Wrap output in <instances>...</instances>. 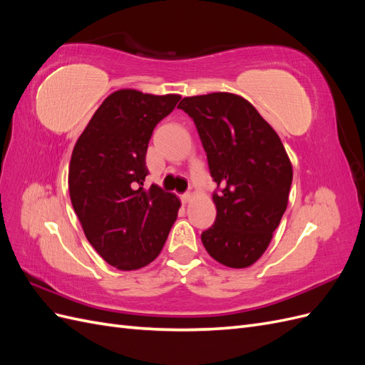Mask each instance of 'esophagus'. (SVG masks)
Wrapping results in <instances>:
<instances>
[{"label":"esophagus","instance_id":"esophagus-1","mask_svg":"<svg viewBox=\"0 0 365 365\" xmlns=\"http://www.w3.org/2000/svg\"><path fill=\"white\" fill-rule=\"evenodd\" d=\"M192 201V193H184V195H181V202L182 204H187V202H190Z\"/></svg>","mask_w":365,"mask_h":365}]
</instances>
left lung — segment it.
I'll return each instance as SVG.
<instances>
[{
  "mask_svg": "<svg viewBox=\"0 0 365 365\" xmlns=\"http://www.w3.org/2000/svg\"><path fill=\"white\" fill-rule=\"evenodd\" d=\"M207 153L210 175L220 187L213 195L215 225L201 240L216 262L248 268L267 251L288 207L292 164L271 125L247 98L231 93L184 97Z\"/></svg>",
  "mask_w": 365,
  "mask_h": 365,
  "instance_id": "left-lung-1",
  "label": "left lung"
}]
</instances>
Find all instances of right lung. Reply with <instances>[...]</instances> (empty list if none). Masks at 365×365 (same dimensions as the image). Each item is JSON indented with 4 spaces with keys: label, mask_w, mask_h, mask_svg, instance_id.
<instances>
[{
    "label": "right lung",
    "mask_w": 365,
    "mask_h": 365,
    "mask_svg": "<svg viewBox=\"0 0 365 365\" xmlns=\"http://www.w3.org/2000/svg\"><path fill=\"white\" fill-rule=\"evenodd\" d=\"M180 98L129 88L114 91L74 145L68 169L73 208L88 242L117 269H140L155 260L178 216L181 202L173 193L141 185L153 128Z\"/></svg>",
    "instance_id": "1"
}]
</instances>
